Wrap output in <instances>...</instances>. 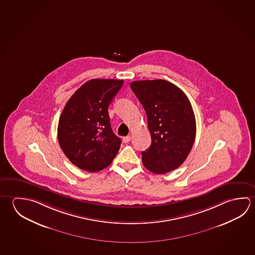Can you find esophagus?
I'll return each instance as SVG.
<instances>
[{"label":"esophagus","instance_id":"1","mask_svg":"<svg viewBox=\"0 0 255 255\" xmlns=\"http://www.w3.org/2000/svg\"><path fill=\"white\" fill-rule=\"evenodd\" d=\"M130 139H131V137H130V136H126V137H124V138H123V140H124V142L125 143L129 142Z\"/></svg>","mask_w":255,"mask_h":255}]
</instances>
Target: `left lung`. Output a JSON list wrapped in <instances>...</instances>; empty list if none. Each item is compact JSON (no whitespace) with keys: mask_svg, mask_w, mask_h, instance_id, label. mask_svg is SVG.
Here are the masks:
<instances>
[{"mask_svg":"<svg viewBox=\"0 0 255 255\" xmlns=\"http://www.w3.org/2000/svg\"><path fill=\"white\" fill-rule=\"evenodd\" d=\"M130 88L146 112L151 135L150 147L141 153L143 165L157 174L176 169L187 158L196 134L187 96L165 80L133 81Z\"/></svg>","mask_w":255,"mask_h":255,"instance_id":"1","label":"left lung"}]
</instances>
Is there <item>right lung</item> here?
<instances>
[{
    "mask_svg": "<svg viewBox=\"0 0 255 255\" xmlns=\"http://www.w3.org/2000/svg\"><path fill=\"white\" fill-rule=\"evenodd\" d=\"M124 81L93 79L68 100L60 117L57 136L65 156L90 173L108 167L117 156L121 138L113 132L108 107Z\"/></svg>",
    "mask_w": 255,
    "mask_h": 255,
    "instance_id": "1",
    "label": "right lung"
}]
</instances>
